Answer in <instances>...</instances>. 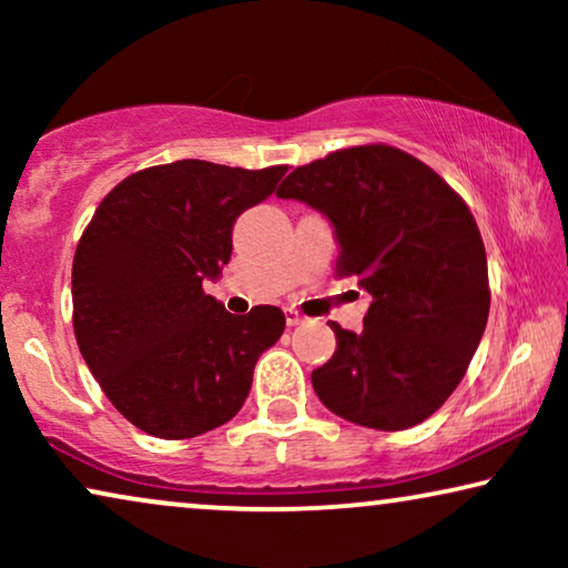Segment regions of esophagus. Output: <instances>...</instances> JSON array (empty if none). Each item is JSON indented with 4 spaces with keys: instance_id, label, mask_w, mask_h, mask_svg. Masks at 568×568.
Returning a JSON list of instances; mask_svg holds the SVG:
<instances>
[{
    "instance_id": "esophagus-1",
    "label": "esophagus",
    "mask_w": 568,
    "mask_h": 568,
    "mask_svg": "<svg viewBox=\"0 0 568 568\" xmlns=\"http://www.w3.org/2000/svg\"><path fill=\"white\" fill-rule=\"evenodd\" d=\"M284 315H286V325H300L302 321H305V317H302L297 310H292V307H286Z\"/></svg>"
}]
</instances>
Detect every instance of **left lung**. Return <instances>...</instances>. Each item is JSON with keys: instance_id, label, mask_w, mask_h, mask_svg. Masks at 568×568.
<instances>
[{"instance_id": "8db88e82", "label": "left lung", "mask_w": 568, "mask_h": 568, "mask_svg": "<svg viewBox=\"0 0 568 568\" xmlns=\"http://www.w3.org/2000/svg\"><path fill=\"white\" fill-rule=\"evenodd\" d=\"M278 199L305 201L333 224L338 276L369 292L359 333L313 372L317 398L369 429L422 424L460 383L488 321L484 240L465 201L414 154L348 146L292 170Z\"/></svg>"}]
</instances>
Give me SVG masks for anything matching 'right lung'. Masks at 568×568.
Listing matches in <instances>:
<instances>
[{"instance_id":"right-lung-1","label":"right lung","mask_w":568,"mask_h":568,"mask_svg":"<svg viewBox=\"0 0 568 568\" xmlns=\"http://www.w3.org/2000/svg\"><path fill=\"white\" fill-rule=\"evenodd\" d=\"M284 173L178 160L123 178L100 201L74 253V336L136 429L191 439L243 408L284 313L258 305L232 315L201 284L220 278L237 216Z\"/></svg>"}]
</instances>
